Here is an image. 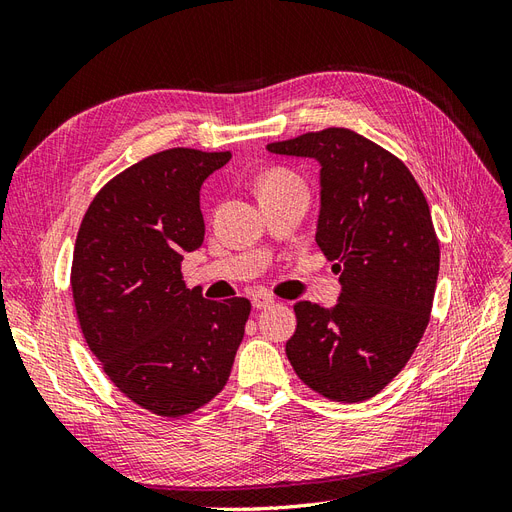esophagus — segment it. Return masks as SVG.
Masks as SVG:
<instances>
[{"label":"esophagus","mask_w":512,"mask_h":512,"mask_svg":"<svg viewBox=\"0 0 512 512\" xmlns=\"http://www.w3.org/2000/svg\"><path fill=\"white\" fill-rule=\"evenodd\" d=\"M275 301H273V297L271 294H267V292H256L254 297H252V305L256 307V309H267V307H271Z\"/></svg>","instance_id":"obj_1"}]
</instances>
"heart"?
Instances as JSON below:
<instances>
[{
    "label": "heart",
    "mask_w": 512,
    "mask_h": 512,
    "mask_svg": "<svg viewBox=\"0 0 512 512\" xmlns=\"http://www.w3.org/2000/svg\"><path fill=\"white\" fill-rule=\"evenodd\" d=\"M284 177H288V175H284V173H271V175H267V177H265V181H262V185H265V183H269V181H277V179H284Z\"/></svg>",
    "instance_id": "heart-1"
}]
</instances>
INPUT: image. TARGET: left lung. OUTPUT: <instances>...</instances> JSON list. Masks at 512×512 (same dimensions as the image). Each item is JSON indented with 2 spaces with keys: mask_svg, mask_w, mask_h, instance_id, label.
I'll use <instances>...</instances> for the list:
<instances>
[{
  "mask_svg": "<svg viewBox=\"0 0 512 512\" xmlns=\"http://www.w3.org/2000/svg\"><path fill=\"white\" fill-rule=\"evenodd\" d=\"M267 149L320 164L316 243L342 284L331 309L294 305L288 361L322 397L365 401L406 367L427 329L440 245L425 194L404 162L346 128Z\"/></svg>",
  "mask_w": 512,
  "mask_h": 512,
  "instance_id": "left-lung-1",
  "label": "left lung"
}]
</instances>
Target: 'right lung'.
Returning a JSON list of instances; mask_svg holds the SVG:
<instances>
[{
    "instance_id": "right-lung-1",
    "label": "right lung",
    "mask_w": 512,
    "mask_h": 512,
    "mask_svg": "<svg viewBox=\"0 0 512 512\" xmlns=\"http://www.w3.org/2000/svg\"><path fill=\"white\" fill-rule=\"evenodd\" d=\"M230 151L175 147L132 164L91 200L72 256V297L89 350L117 389L179 418L228 382L250 316L243 297L185 288L181 260L203 245L200 185Z\"/></svg>"
}]
</instances>
